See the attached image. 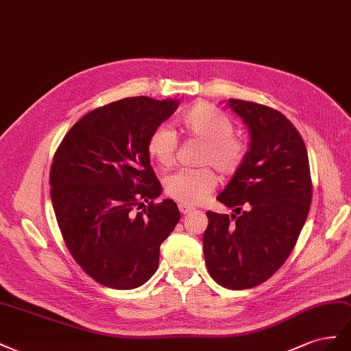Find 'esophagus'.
<instances>
[{"mask_svg": "<svg viewBox=\"0 0 351 351\" xmlns=\"http://www.w3.org/2000/svg\"><path fill=\"white\" fill-rule=\"evenodd\" d=\"M178 206H179V210H181L182 215H188L189 212H193V210H194L193 206H188V204H185V203H179Z\"/></svg>", "mask_w": 351, "mask_h": 351, "instance_id": "obj_1", "label": "esophagus"}]
</instances>
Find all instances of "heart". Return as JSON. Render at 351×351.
Wrapping results in <instances>:
<instances>
[{
    "mask_svg": "<svg viewBox=\"0 0 351 351\" xmlns=\"http://www.w3.org/2000/svg\"><path fill=\"white\" fill-rule=\"evenodd\" d=\"M179 122L188 135L204 143L199 156L203 165H213L223 175H232L241 167L245 145L232 136V122L216 107L197 103L186 110ZM176 147L175 134L166 126H158L148 138L147 153L158 166L169 167L175 162ZM216 184L217 178L210 167L181 169L166 178L165 189L179 203L198 204L213 191Z\"/></svg>",
    "mask_w": 351,
    "mask_h": 351,
    "instance_id": "obj_1",
    "label": "heart"
}]
</instances>
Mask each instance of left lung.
<instances>
[{"label":"left lung","mask_w":351,"mask_h":351,"mask_svg":"<svg viewBox=\"0 0 351 351\" xmlns=\"http://www.w3.org/2000/svg\"><path fill=\"white\" fill-rule=\"evenodd\" d=\"M250 134L244 162L217 199L231 216L207 212L208 274L228 289L257 287L291 254L312 203L307 149L294 125L270 107L229 98Z\"/></svg>","instance_id":"1"}]
</instances>
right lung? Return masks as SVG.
<instances>
[{
	"label": "right lung",
	"mask_w": 351,
	"mask_h": 351,
	"mask_svg": "<svg viewBox=\"0 0 351 351\" xmlns=\"http://www.w3.org/2000/svg\"><path fill=\"white\" fill-rule=\"evenodd\" d=\"M178 106L170 98L119 99L79 119L57 148L49 172L57 223L77 265L104 287L145 284L181 219L172 199L153 203L162 185L147 153L149 135Z\"/></svg>",
	"instance_id": "obj_1"
}]
</instances>
